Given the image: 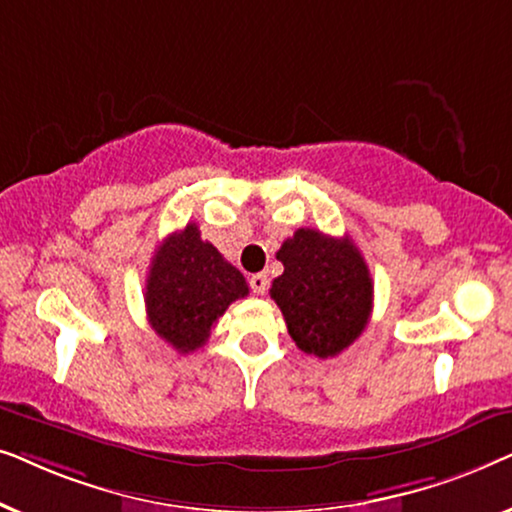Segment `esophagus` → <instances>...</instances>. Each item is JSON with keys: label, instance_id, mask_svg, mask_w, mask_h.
Instances as JSON below:
<instances>
[{"label": "esophagus", "instance_id": "obj_1", "mask_svg": "<svg viewBox=\"0 0 512 512\" xmlns=\"http://www.w3.org/2000/svg\"><path fill=\"white\" fill-rule=\"evenodd\" d=\"M249 286H251V291L256 293V296H263V293L268 291V275H263V272H256V275H251Z\"/></svg>", "mask_w": 512, "mask_h": 512}]
</instances>
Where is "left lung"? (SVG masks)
Masks as SVG:
<instances>
[{
  "mask_svg": "<svg viewBox=\"0 0 512 512\" xmlns=\"http://www.w3.org/2000/svg\"><path fill=\"white\" fill-rule=\"evenodd\" d=\"M277 261L284 272L272 282L270 298L298 349L328 359L352 345L373 312V279L354 242L298 228Z\"/></svg>",
  "mask_w": 512,
  "mask_h": 512,
  "instance_id": "obj_1",
  "label": "left lung"
}]
</instances>
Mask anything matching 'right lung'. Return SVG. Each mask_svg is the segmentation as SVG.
I'll return each mask as SVG.
<instances>
[{
  "label": "right lung",
  "instance_id": "1",
  "mask_svg": "<svg viewBox=\"0 0 512 512\" xmlns=\"http://www.w3.org/2000/svg\"><path fill=\"white\" fill-rule=\"evenodd\" d=\"M247 293L242 272L202 240L195 223H188L151 258L144 303L153 331L188 354L205 345L216 319Z\"/></svg>",
  "mask_w": 512,
  "mask_h": 512
}]
</instances>
